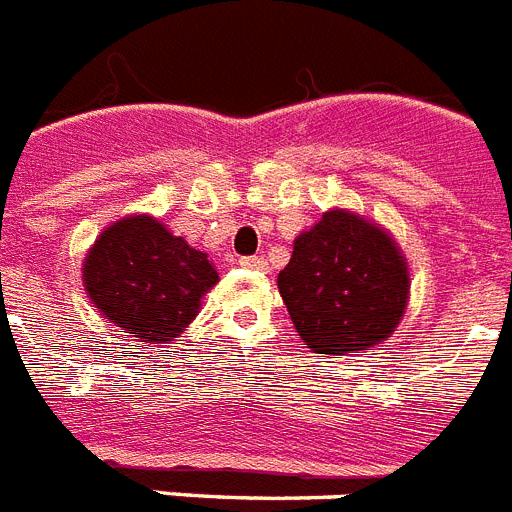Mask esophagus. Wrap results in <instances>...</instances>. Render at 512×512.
<instances>
[{"label":"esophagus","mask_w":512,"mask_h":512,"mask_svg":"<svg viewBox=\"0 0 512 512\" xmlns=\"http://www.w3.org/2000/svg\"><path fill=\"white\" fill-rule=\"evenodd\" d=\"M239 265H242V268H247V270H260V273H263V270H268V260H265V257H242V260H239Z\"/></svg>","instance_id":"esophagus-1"}]
</instances>
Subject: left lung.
I'll return each instance as SVG.
<instances>
[{"mask_svg":"<svg viewBox=\"0 0 512 512\" xmlns=\"http://www.w3.org/2000/svg\"><path fill=\"white\" fill-rule=\"evenodd\" d=\"M409 265L380 223L333 208L294 239L278 291L315 354L369 351L390 338L409 302Z\"/></svg>","mask_w":512,"mask_h":512,"instance_id":"obj_1","label":"left lung"}]
</instances>
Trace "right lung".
I'll return each mask as SVG.
<instances>
[{
	"label": "right lung",
	"instance_id": "obj_1",
	"mask_svg": "<svg viewBox=\"0 0 512 512\" xmlns=\"http://www.w3.org/2000/svg\"><path fill=\"white\" fill-rule=\"evenodd\" d=\"M218 270L205 252L153 216H127L103 229L83 263L90 302L135 341L169 343L200 312Z\"/></svg>",
	"mask_w": 512,
	"mask_h": 512
}]
</instances>
